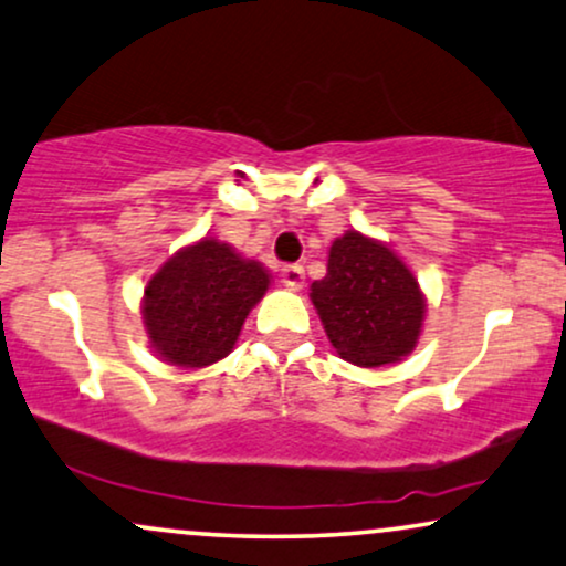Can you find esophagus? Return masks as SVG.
Masks as SVG:
<instances>
[{"label": "esophagus", "instance_id": "1", "mask_svg": "<svg viewBox=\"0 0 566 566\" xmlns=\"http://www.w3.org/2000/svg\"><path fill=\"white\" fill-rule=\"evenodd\" d=\"M282 282H284V287H287V290H295V292L303 290V284H305L303 265H284Z\"/></svg>", "mask_w": 566, "mask_h": 566}]
</instances>
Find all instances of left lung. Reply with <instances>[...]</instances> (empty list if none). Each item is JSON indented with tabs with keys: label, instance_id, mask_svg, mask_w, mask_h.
Returning <instances> with one entry per match:
<instances>
[{
	"label": "left lung",
	"instance_id": "left-lung-1",
	"mask_svg": "<svg viewBox=\"0 0 566 566\" xmlns=\"http://www.w3.org/2000/svg\"><path fill=\"white\" fill-rule=\"evenodd\" d=\"M311 303L339 358L364 369L395 364L417 348L427 311L411 269L385 242L353 229L332 242Z\"/></svg>",
	"mask_w": 566,
	"mask_h": 566
}]
</instances>
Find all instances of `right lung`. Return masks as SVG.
I'll return each instance as SVG.
<instances>
[{"label":"right lung","mask_w":566,"mask_h":566,"mask_svg":"<svg viewBox=\"0 0 566 566\" xmlns=\"http://www.w3.org/2000/svg\"><path fill=\"white\" fill-rule=\"evenodd\" d=\"M271 274L213 237L181 248L147 282L142 318L163 360L202 369L227 358Z\"/></svg>","instance_id":"obj_1"}]
</instances>
